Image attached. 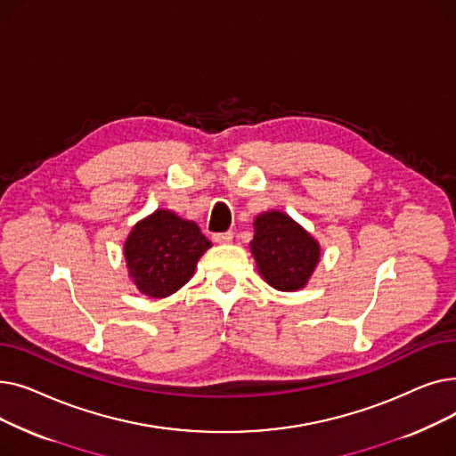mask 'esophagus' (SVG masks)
<instances>
[{"label":"esophagus","instance_id":"esophagus-1","mask_svg":"<svg viewBox=\"0 0 456 456\" xmlns=\"http://www.w3.org/2000/svg\"><path fill=\"white\" fill-rule=\"evenodd\" d=\"M232 232L231 231H227V232H214L212 234V240L216 242V244H229L231 240H232Z\"/></svg>","mask_w":456,"mask_h":456}]
</instances>
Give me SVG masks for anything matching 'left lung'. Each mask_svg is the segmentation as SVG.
<instances>
[{"label": "left lung", "instance_id": "1", "mask_svg": "<svg viewBox=\"0 0 456 456\" xmlns=\"http://www.w3.org/2000/svg\"><path fill=\"white\" fill-rule=\"evenodd\" d=\"M253 225L249 249L262 279L281 292L305 289L320 262L318 240L281 210L258 214Z\"/></svg>", "mask_w": 456, "mask_h": 456}]
</instances>
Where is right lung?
Listing matches in <instances>:
<instances>
[{"instance_id":"1","label":"right lung","mask_w":456,"mask_h":456,"mask_svg":"<svg viewBox=\"0 0 456 456\" xmlns=\"http://www.w3.org/2000/svg\"><path fill=\"white\" fill-rule=\"evenodd\" d=\"M210 246L198 224L159 208L131 229L124 255L136 289L143 296L162 299L190 281Z\"/></svg>"}]
</instances>
